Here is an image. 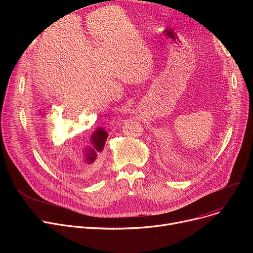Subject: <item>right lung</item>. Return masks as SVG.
<instances>
[{"label":"right lung","mask_w":253,"mask_h":253,"mask_svg":"<svg viewBox=\"0 0 253 253\" xmlns=\"http://www.w3.org/2000/svg\"><path fill=\"white\" fill-rule=\"evenodd\" d=\"M39 115H43L45 117V112L44 111H40ZM108 132L105 131L104 128L98 127L95 129V131L91 134V137L89 139L90 144L88 145V148L85 150V155H84V160L83 162L85 164L91 165L96 161V159L98 155L103 151L104 144L106 141V138H108Z\"/></svg>","instance_id":"right-lung-1"}]
</instances>
